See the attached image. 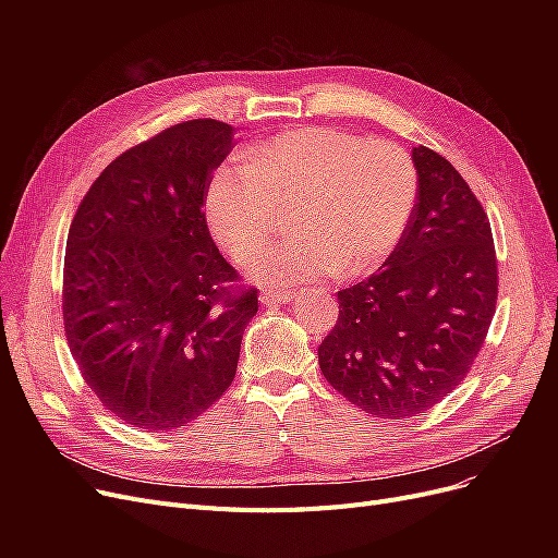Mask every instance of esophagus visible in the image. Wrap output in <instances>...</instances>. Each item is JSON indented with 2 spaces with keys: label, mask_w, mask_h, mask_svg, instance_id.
Segmentation results:
<instances>
[{
  "label": "esophagus",
  "mask_w": 558,
  "mask_h": 558,
  "mask_svg": "<svg viewBox=\"0 0 558 558\" xmlns=\"http://www.w3.org/2000/svg\"><path fill=\"white\" fill-rule=\"evenodd\" d=\"M296 299V291L291 289H282V291H264L259 296V303L264 305H276V303H291Z\"/></svg>",
  "instance_id": "obj_1"
}]
</instances>
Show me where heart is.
<instances>
[{
    "label": "heart",
    "instance_id": "b5f03b06",
    "mask_svg": "<svg viewBox=\"0 0 558 558\" xmlns=\"http://www.w3.org/2000/svg\"><path fill=\"white\" fill-rule=\"evenodd\" d=\"M416 196V165L398 144L303 126L255 146L242 169L217 171L205 219L223 251L246 262L271 240L278 213L291 210L294 238L259 253L248 271L267 284H299L383 267Z\"/></svg>",
    "mask_w": 558,
    "mask_h": 558
}]
</instances>
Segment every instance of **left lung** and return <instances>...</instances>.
<instances>
[{
    "instance_id": "left-lung-1",
    "label": "left lung",
    "mask_w": 558,
    "mask_h": 558,
    "mask_svg": "<svg viewBox=\"0 0 558 558\" xmlns=\"http://www.w3.org/2000/svg\"><path fill=\"white\" fill-rule=\"evenodd\" d=\"M416 208L393 255L339 291L318 345L332 389L373 418L425 414L454 391L484 345L497 303L488 217L461 173L416 146Z\"/></svg>"
}]
</instances>
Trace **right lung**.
<instances>
[{
  "instance_id": "right-lung-1",
  "label": "right lung",
  "mask_w": 558,
  "mask_h": 558,
  "mask_svg": "<svg viewBox=\"0 0 558 558\" xmlns=\"http://www.w3.org/2000/svg\"><path fill=\"white\" fill-rule=\"evenodd\" d=\"M232 149L217 120L173 124L114 158L70 226L63 324L81 377L131 427L171 432L230 387L257 312L203 203Z\"/></svg>"
}]
</instances>
